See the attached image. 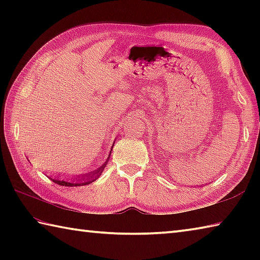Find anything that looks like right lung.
I'll return each mask as SVG.
<instances>
[{
	"label": "right lung",
	"instance_id": "add662e5",
	"mask_svg": "<svg viewBox=\"0 0 260 260\" xmlns=\"http://www.w3.org/2000/svg\"><path fill=\"white\" fill-rule=\"evenodd\" d=\"M112 153V152H110ZM110 153H109V156H110ZM108 156V157H109ZM108 162V159L106 162H105L101 168L92 171V172H89V173H86L85 175H77L76 179H74L73 181H68V180H60V179H52L50 178V176H48L49 179L52 180L54 183H57L59 185H63V186H80V185H87L91 183V182L96 181V179L99 178V175H101L103 173V171L105 169V167H106V164ZM59 176V175H58Z\"/></svg>",
	"mask_w": 260,
	"mask_h": 260
}]
</instances>
